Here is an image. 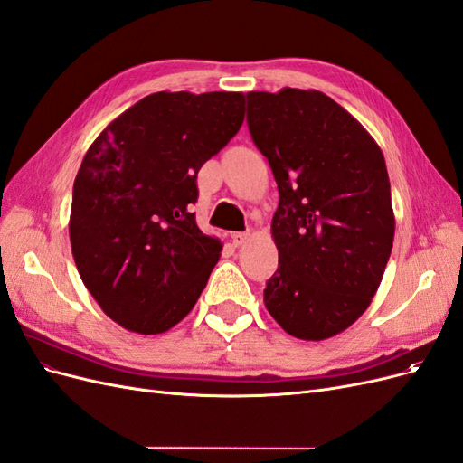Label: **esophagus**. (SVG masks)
Instances as JSON below:
<instances>
[{"label":"esophagus","instance_id":"34e87169","mask_svg":"<svg viewBox=\"0 0 463 463\" xmlns=\"http://www.w3.org/2000/svg\"><path fill=\"white\" fill-rule=\"evenodd\" d=\"M247 240H249V232H235V233H232V241H233L235 247L243 245Z\"/></svg>","mask_w":463,"mask_h":463}]
</instances>
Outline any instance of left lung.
<instances>
[{
  "label": "left lung",
  "mask_w": 463,
  "mask_h": 463,
  "mask_svg": "<svg viewBox=\"0 0 463 463\" xmlns=\"http://www.w3.org/2000/svg\"><path fill=\"white\" fill-rule=\"evenodd\" d=\"M247 125L274 174L278 270L264 303L288 334L325 340L365 313L394 241L384 156L318 90L247 94Z\"/></svg>",
  "instance_id": "obj_1"
}]
</instances>
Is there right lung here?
<instances>
[{
	"mask_svg": "<svg viewBox=\"0 0 463 463\" xmlns=\"http://www.w3.org/2000/svg\"><path fill=\"white\" fill-rule=\"evenodd\" d=\"M243 118L241 92H156L89 148L69 237L82 282L123 328L165 332L197 303L222 250L194 220L197 174Z\"/></svg>",
	"mask_w": 463,
	"mask_h": 463,
	"instance_id": "1",
	"label": "right lung"
}]
</instances>
